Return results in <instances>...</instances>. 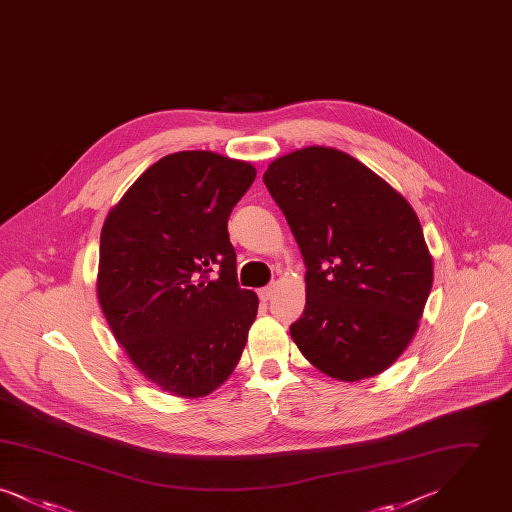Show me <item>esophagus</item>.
<instances>
[{"mask_svg": "<svg viewBox=\"0 0 512 512\" xmlns=\"http://www.w3.org/2000/svg\"><path fill=\"white\" fill-rule=\"evenodd\" d=\"M272 293H274V288L267 286V288H261V290H259V297H261V301H268V299L272 297Z\"/></svg>", "mask_w": 512, "mask_h": 512, "instance_id": "1", "label": "esophagus"}]
</instances>
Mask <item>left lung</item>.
Masks as SVG:
<instances>
[{"label": "left lung", "mask_w": 512, "mask_h": 512, "mask_svg": "<svg viewBox=\"0 0 512 512\" xmlns=\"http://www.w3.org/2000/svg\"><path fill=\"white\" fill-rule=\"evenodd\" d=\"M268 194L305 261V311L290 326L320 372L357 382L407 349L434 282L407 199L355 157L305 147L270 163Z\"/></svg>", "instance_id": "obj_1"}]
</instances>
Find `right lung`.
Segmentation results:
<instances>
[{"label": "right lung", "instance_id": "right-lung-1", "mask_svg": "<svg viewBox=\"0 0 512 512\" xmlns=\"http://www.w3.org/2000/svg\"><path fill=\"white\" fill-rule=\"evenodd\" d=\"M255 176L253 165L213 151L172 153L105 219L99 305L130 361L161 390L207 395L242 357L259 299L238 284L228 219Z\"/></svg>", "mask_w": 512, "mask_h": 512}]
</instances>
